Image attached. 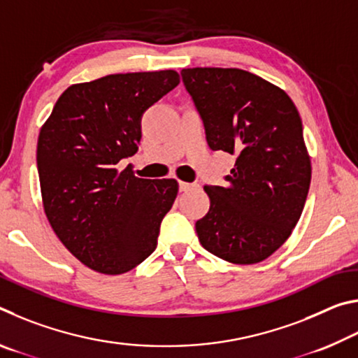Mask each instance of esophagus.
Here are the masks:
<instances>
[{
  "mask_svg": "<svg viewBox=\"0 0 358 358\" xmlns=\"http://www.w3.org/2000/svg\"><path fill=\"white\" fill-rule=\"evenodd\" d=\"M178 186H180V191H189L191 187H194L196 185L186 183V181H178Z\"/></svg>",
  "mask_w": 358,
  "mask_h": 358,
  "instance_id": "1",
  "label": "esophagus"
}]
</instances>
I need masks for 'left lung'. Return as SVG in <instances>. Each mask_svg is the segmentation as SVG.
Listing matches in <instances>:
<instances>
[{"label": "left lung", "instance_id": "8db88e82", "mask_svg": "<svg viewBox=\"0 0 358 358\" xmlns=\"http://www.w3.org/2000/svg\"><path fill=\"white\" fill-rule=\"evenodd\" d=\"M181 78L211 150L234 155L226 186H205L210 210L196 222L201 245L227 262L270 257L292 234L311 183L301 118L276 85L237 68H192Z\"/></svg>", "mask_w": 358, "mask_h": 358}]
</instances>
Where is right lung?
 <instances>
[{"label":"right lung","mask_w":358,"mask_h":358,"mask_svg":"<svg viewBox=\"0 0 358 358\" xmlns=\"http://www.w3.org/2000/svg\"><path fill=\"white\" fill-rule=\"evenodd\" d=\"M180 83L178 72H128L76 83L59 96L38 138L48 222L88 268L126 273L156 250L173 178H138L118 162L136 155L142 115Z\"/></svg>","instance_id":"right-lung-1"}]
</instances>
